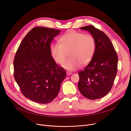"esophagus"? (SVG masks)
<instances>
[{
  "mask_svg": "<svg viewBox=\"0 0 131 131\" xmlns=\"http://www.w3.org/2000/svg\"><path fill=\"white\" fill-rule=\"evenodd\" d=\"M66 74H67V75H70L72 74V73L71 72H70V71H67V72H66Z\"/></svg>",
  "mask_w": 131,
  "mask_h": 131,
  "instance_id": "obj_1",
  "label": "esophagus"
}]
</instances>
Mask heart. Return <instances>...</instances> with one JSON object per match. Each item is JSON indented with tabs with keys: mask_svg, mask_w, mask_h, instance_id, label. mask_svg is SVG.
Masks as SVG:
<instances>
[{
	"mask_svg": "<svg viewBox=\"0 0 131 131\" xmlns=\"http://www.w3.org/2000/svg\"><path fill=\"white\" fill-rule=\"evenodd\" d=\"M59 42L51 45V53L54 60L61 64L68 52L70 57L64 62L63 67L70 71L79 68L81 63H88L95 50V41L92 36L75 31L65 34L59 39Z\"/></svg>",
	"mask_w": 131,
	"mask_h": 131,
	"instance_id": "1",
	"label": "heart"
}]
</instances>
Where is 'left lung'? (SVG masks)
<instances>
[{
    "label": "left lung",
    "mask_w": 131,
    "mask_h": 131,
    "mask_svg": "<svg viewBox=\"0 0 131 131\" xmlns=\"http://www.w3.org/2000/svg\"><path fill=\"white\" fill-rule=\"evenodd\" d=\"M95 39V50L89 64L80 71L79 90L88 99L104 97L111 90L117 72L118 57L111 40L93 25L82 27Z\"/></svg>",
    "instance_id": "left-lung-1"
}]
</instances>
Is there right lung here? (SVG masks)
Here are the masks:
<instances>
[{
    "mask_svg": "<svg viewBox=\"0 0 131 131\" xmlns=\"http://www.w3.org/2000/svg\"><path fill=\"white\" fill-rule=\"evenodd\" d=\"M60 31L35 27L22 41L14 60V76L24 97L39 104L52 101L66 77L51 56L50 43Z\"/></svg>",
    "mask_w": 131,
    "mask_h": 131,
    "instance_id": "right-lung-1",
    "label": "right lung"
}]
</instances>
